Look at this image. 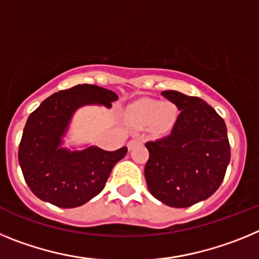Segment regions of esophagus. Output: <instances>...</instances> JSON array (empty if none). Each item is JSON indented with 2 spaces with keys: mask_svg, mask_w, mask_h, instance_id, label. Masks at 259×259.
I'll list each match as a JSON object with an SVG mask.
<instances>
[{
  "mask_svg": "<svg viewBox=\"0 0 259 259\" xmlns=\"http://www.w3.org/2000/svg\"><path fill=\"white\" fill-rule=\"evenodd\" d=\"M137 143H139V140H137V139H134V140L130 141V143H128V145H127V146H128V149H130V150L134 149V146L136 145Z\"/></svg>",
  "mask_w": 259,
  "mask_h": 259,
  "instance_id": "obj_1",
  "label": "esophagus"
}]
</instances>
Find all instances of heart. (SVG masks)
Segmentation results:
<instances>
[{
  "label": "heart",
  "instance_id": "obj_1",
  "mask_svg": "<svg viewBox=\"0 0 259 259\" xmlns=\"http://www.w3.org/2000/svg\"><path fill=\"white\" fill-rule=\"evenodd\" d=\"M131 115L139 124L155 123L158 127H167L174 122L176 109L168 102L161 104L154 100H143L132 107Z\"/></svg>",
  "mask_w": 259,
  "mask_h": 259
}]
</instances>
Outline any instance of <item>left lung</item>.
<instances>
[{
	"mask_svg": "<svg viewBox=\"0 0 259 259\" xmlns=\"http://www.w3.org/2000/svg\"><path fill=\"white\" fill-rule=\"evenodd\" d=\"M180 114L168 136L149 141L145 164L148 189L171 207H188L219 188L231 159L227 127L219 114L198 97L163 91Z\"/></svg>",
	"mask_w": 259,
	"mask_h": 259,
	"instance_id": "1",
	"label": "left lung"
}]
</instances>
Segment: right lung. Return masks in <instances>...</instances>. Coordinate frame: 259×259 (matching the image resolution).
Segmentation results:
<instances>
[{
	"label": "right lung",
	"mask_w": 259,
	"mask_h": 259,
	"mask_svg": "<svg viewBox=\"0 0 259 259\" xmlns=\"http://www.w3.org/2000/svg\"><path fill=\"white\" fill-rule=\"evenodd\" d=\"M116 100L113 91L79 84L48 97L28 116L18 158L24 180L36 197L71 209L81 206L104 189L127 148L114 152L96 145L68 149L63 143L76 110L89 105L110 109Z\"/></svg>",
	"instance_id": "1"
}]
</instances>
